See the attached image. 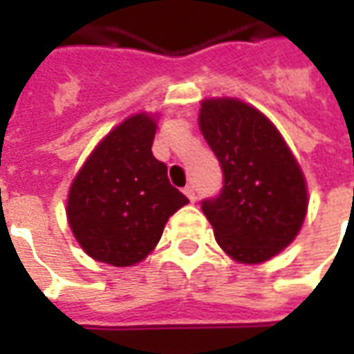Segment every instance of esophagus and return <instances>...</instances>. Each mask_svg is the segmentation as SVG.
<instances>
[{
    "instance_id": "obj_1",
    "label": "esophagus",
    "mask_w": 354,
    "mask_h": 354,
    "mask_svg": "<svg viewBox=\"0 0 354 354\" xmlns=\"http://www.w3.org/2000/svg\"><path fill=\"white\" fill-rule=\"evenodd\" d=\"M184 193L187 195V199H189V201L197 199V193H195V187H193V185H185Z\"/></svg>"
}]
</instances>
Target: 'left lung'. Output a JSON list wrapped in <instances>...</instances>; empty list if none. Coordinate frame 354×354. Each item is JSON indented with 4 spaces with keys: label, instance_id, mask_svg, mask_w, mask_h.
<instances>
[{
    "label": "left lung",
    "instance_id": "1",
    "mask_svg": "<svg viewBox=\"0 0 354 354\" xmlns=\"http://www.w3.org/2000/svg\"><path fill=\"white\" fill-rule=\"evenodd\" d=\"M199 127L223 172L220 193L201 203L218 245L243 263L273 258L305 220L299 165L273 123L245 102L205 100Z\"/></svg>",
    "mask_w": 354,
    "mask_h": 354
}]
</instances>
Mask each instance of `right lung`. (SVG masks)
<instances>
[{
    "instance_id": "1",
    "label": "right lung",
    "mask_w": 354,
    "mask_h": 354,
    "mask_svg": "<svg viewBox=\"0 0 354 354\" xmlns=\"http://www.w3.org/2000/svg\"><path fill=\"white\" fill-rule=\"evenodd\" d=\"M157 124L129 117L96 146L68 195V222L94 260L127 267L151 252L162 227L189 201L170 185L167 165L151 153Z\"/></svg>"
}]
</instances>
